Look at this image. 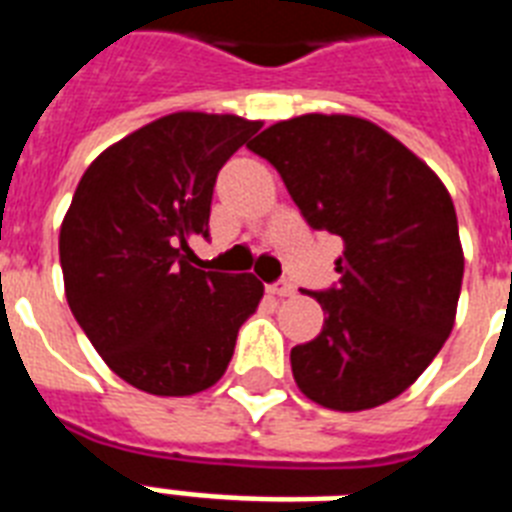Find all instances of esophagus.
Wrapping results in <instances>:
<instances>
[{"instance_id": "esophagus-1", "label": "esophagus", "mask_w": 512, "mask_h": 512, "mask_svg": "<svg viewBox=\"0 0 512 512\" xmlns=\"http://www.w3.org/2000/svg\"><path fill=\"white\" fill-rule=\"evenodd\" d=\"M268 292H271V295H276V297H292V295H295V287H292V281L279 279L276 284H271V287H268Z\"/></svg>"}]
</instances>
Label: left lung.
Masks as SVG:
<instances>
[{"label": "left lung", "instance_id": "8db88e82", "mask_svg": "<svg viewBox=\"0 0 512 512\" xmlns=\"http://www.w3.org/2000/svg\"><path fill=\"white\" fill-rule=\"evenodd\" d=\"M249 151L279 170L313 231L345 244L340 284L308 292L324 327L292 348L297 388L335 412L388 404L452 335L465 255L446 185L361 116H295L260 132Z\"/></svg>", "mask_w": 512, "mask_h": 512}]
</instances>
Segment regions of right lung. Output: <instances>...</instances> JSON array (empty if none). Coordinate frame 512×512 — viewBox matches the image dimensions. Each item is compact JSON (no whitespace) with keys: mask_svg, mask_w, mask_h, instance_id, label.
I'll use <instances>...</instances> for the list:
<instances>
[{"mask_svg":"<svg viewBox=\"0 0 512 512\" xmlns=\"http://www.w3.org/2000/svg\"><path fill=\"white\" fill-rule=\"evenodd\" d=\"M263 122L177 111L87 167L60 225L68 308L108 369L151 396H193L228 369L263 300L252 273L193 268L217 172Z\"/></svg>","mask_w":512,"mask_h":512,"instance_id":"obj_1","label":"right lung"}]
</instances>
